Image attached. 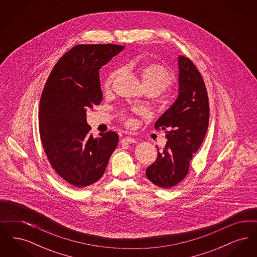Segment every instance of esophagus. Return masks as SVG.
Instances as JSON below:
<instances>
[{
	"instance_id": "esophagus-1",
	"label": "esophagus",
	"mask_w": 257,
	"mask_h": 257,
	"mask_svg": "<svg viewBox=\"0 0 257 257\" xmlns=\"http://www.w3.org/2000/svg\"><path fill=\"white\" fill-rule=\"evenodd\" d=\"M121 143H126V144H135L137 143V140H135L132 137H125L121 140Z\"/></svg>"
}]
</instances>
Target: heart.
<instances>
[{
  "mask_svg": "<svg viewBox=\"0 0 257 257\" xmlns=\"http://www.w3.org/2000/svg\"><path fill=\"white\" fill-rule=\"evenodd\" d=\"M119 72L120 70H115L109 74L105 81L106 88L110 87L112 81ZM139 73L142 78V83L145 89L151 88L156 90L158 93L171 86L175 79L174 74L169 68L157 62H149L143 64L139 69ZM124 120L127 125H132L134 123V120L129 117H125Z\"/></svg>",
  "mask_w": 257,
  "mask_h": 257,
  "instance_id": "heart-1",
  "label": "heart"
}]
</instances>
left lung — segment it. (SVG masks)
<instances>
[{"instance_id": "left-lung-1", "label": "left lung", "mask_w": 257, "mask_h": 257, "mask_svg": "<svg viewBox=\"0 0 257 257\" xmlns=\"http://www.w3.org/2000/svg\"><path fill=\"white\" fill-rule=\"evenodd\" d=\"M177 61L178 95L154 125L167 130L168 142L147 169V178L165 189L181 182L188 174L190 161L201 146L209 122L207 91L201 75L190 59L178 56Z\"/></svg>"}]
</instances>
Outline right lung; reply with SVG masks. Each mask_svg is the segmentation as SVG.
<instances>
[{
    "label": "right lung",
    "mask_w": 257,
    "mask_h": 257,
    "mask_svg": "<svg viewBox=\"0 0 257 257\" xmlns=\"http://www.w3.org/2000/svg\"><path fill=\"white\" fill-rule=\"evenodd\" d=\"M124 49L113 44H83L69 50L54 66L39 103L41 142L57 173L84 188L104 174L118 144L113 131L89 134L86 110L102 101L100 68Z\"/></svg>",
    "instance_id": "right-lung-1"
}]
</instances>
